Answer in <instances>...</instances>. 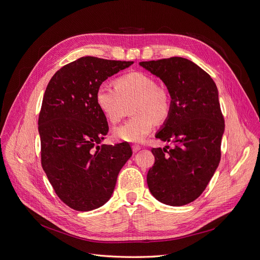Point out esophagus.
I'll return each mask as SVG.
<instances>
[{
  "label": "esophagus",
  "instance_id": "obj_1",
  "mask_svg": "<svg viewBox=\"0 0 260 260\" xmlns=\"http://www.w3.org/2000/svg\"><path fill=\"white\" fill-rule=\"evenodd\" d=\"M140 150H141V147H140L139 145H133V146H132V151H133L134 153L139 152Z\"/></svg>",
  "mask_w": 260,
  "mask_h": 260
}]
</instances>
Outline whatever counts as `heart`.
Returning <instances> with one entry per match:
<instances>
[{"label":"heart","instance_id":"heart-1","mask_svg":"<svg viewBox=\"0 0 260 260\" xmlns=\"http://www.w3.org/2000/svg\"><path fill=\"white\" fill-rule=\"evenodd\" d=\"M116 88L108 82L96 91V104L104 116L112 123L120 121L132 108L133 118L113 129V138L119 142L142 143L156 122L165 121L171 111L169 94L158 88L154 78L142 72H133L119 77Z\"/></svg>","mask_w":260,"mask_h":260}]
</instances>
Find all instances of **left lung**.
I'll list each match as a JSON object with an SVG mask.
<instances>
[{"label": "left lung", "instance_id": "obj_1", "mask_svg": "<svg viewBox=\"0 0 260 260\" xmlns=\"http://www.w3.org/2000/svg\"><path fill=\"white\" fill-rule=\"evenodd\" d=\"M140 66L164 82L171 98L170 114L155 138L174 147L151 149L155 160L147 174L148 187L164 204H188L206 188L220 162L224 119L217 85L205 71L182 57Z\"/></svg>", "mask_w": 260, "mask_h": 260}]
</instances>
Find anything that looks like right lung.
Here are the masks:
<instances>
[{"label": "right lung", "instance_id": "obj_1", "mask_svg": "<svg viewBox=\"0 0 260 260\" xmlns=\"http://www.w3.org/2000/svg\"><path fill=\"white\" fill-rule=\"evenodd\" d=\"M132 63L81 57L57 71L46 86L38 121L41 163L57 196L75 211L108 202L132 155L127 143L100 145L109 127L95 98L98 86Z\"/></svg>", "mask_w": 260, "mask_h": 260}]
</instances>
